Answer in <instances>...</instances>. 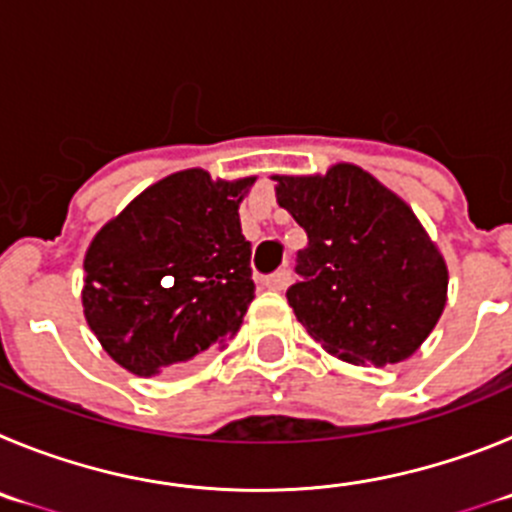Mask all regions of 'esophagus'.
Instances as JSON below:
<instances>
[{
  "mask_svg": "<svg viewBox=\"0 0 512 512\" xmlns=\"http://www.w3.org/2000/svg\"><path fill=\"white\" fill-rule=\"evenodd\" d=\"M288 283H290V270H285V267H280V270H275V273L262 278V285L270 290H285L288 288Z\"/></svg>",
  "mask_w": 512,
  "mask_h": 512,
  "instance_id": "obj_1",
  "label": "esophagus"
}]
</instances>
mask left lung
Here are the masks:
<instances>
[{"mask_svg": "<svg viewBox=\"0 0 512 512\" xmlns=\"http://www.w3.org/2000/svg\"><path fill=\"white\" fill-rule=\"evenodd\" d=\"M303 227L288 303L313 342L354 365H395L431 334L446 303L444 257L393 191L357 165L275 176Z\"/></svg>", "mask_w": 512, "mask_h": 512, "instance_id": "obj_1", "label": "left lung"}]
</instances>
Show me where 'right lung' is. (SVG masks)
<instances>
[{"label":"right lung","instance_id":"obj_1","mask_svg":"<svg viewBox=\"0 0 512 512\" xmlns=\"http://www.w3.org/2000/svg\"><path fill=\"white\" fill-rule=\"evenodd\" d=\"M255 178L193 168L140 193L86 252L84 313L109 357L140 377L222 349L255 298L239 201Z\"/></svg>","mask_w":512,"mask_h":512}]
</instances>
